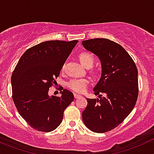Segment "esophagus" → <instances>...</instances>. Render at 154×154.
I'll return each instance as SVG.
<instances>
[{
	"label": "esophagus",
	"instance_id": "esophagus-1",
	"mask_svg": "<svg viewBox=\"0 0 154 154\" xmlns=\"http://www.w3.org/2000/svg\"><path fill=\"white\" fill-rule=\"evenodd\" d=\"M80 97H81V95H79V94H74V97L75 98V99H77V98Z\"/></svg>",
	"mask_w": 154,
	"mask_h": 154
}]
</instances>
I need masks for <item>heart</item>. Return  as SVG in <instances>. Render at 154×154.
Returning <instances> with one entry per match:
<instances>
[{
	"instance_id": "obj_1",
	"label": "heart",
	"mask_w": 154,
	"mask_h": 154,
	"mask_svg": "<svg viewBox=\"0 0 154 154\" xmlns=\"http://www.w3.org/2000/svg\"><path fill=\"white\" fill-rule=\"evenodd\" d=\"M80 61L85 66V67L91 66H92L94 63V56L93 54H91L90 52H83L80 54L79 56ZM65 66H62V70L64 69ZM89 83V80L85 78H81V79H72L69 81L67 82L66 85L67 87L72 91L77 93H82L85 91L86 88H87L88 85Z\"/></svg>"
}]
</instances>
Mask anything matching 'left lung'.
<instances>
[{
	"instance_id": "left-lung-1",
	"label": "left lung",
	"mask_w": 154,
	"mask_h": 154,
	"mask_svg": "<svg viewBox=\"0 0 154 154\" xmlns=\"http://www.w3.org/2000/svg\"><path fill=\"white\" fill-rule=\"evenodd\" d=\"M82 44L98 57L102 67L100 80L93 89L99 98H86L82 120L91 131L106 132L122 123L135 105L138 96L137 66L121 45L109 39H89Z\"/></svg>"
}]
</instances>
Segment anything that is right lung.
<instances>
[{
    "instance_id": "right-lung-1",
    "label": "right lung",
    "mask_w": 154,
    "mask_h": 154,
    "mask_svg": "<svg viewBox=\"0 0 154 154\" xmlns=\"http://www.w3.org/2000/svg\"><path fill=\"white\" fill-rule=\"evenodd\" d=\"M79 41H47L26 50L16 66L12 77L13 100L20 115L32 128L48 132L62 122L66 108L74 95L63 88L61 96L48 95Z\"/></svg>"
}]
</instances>
